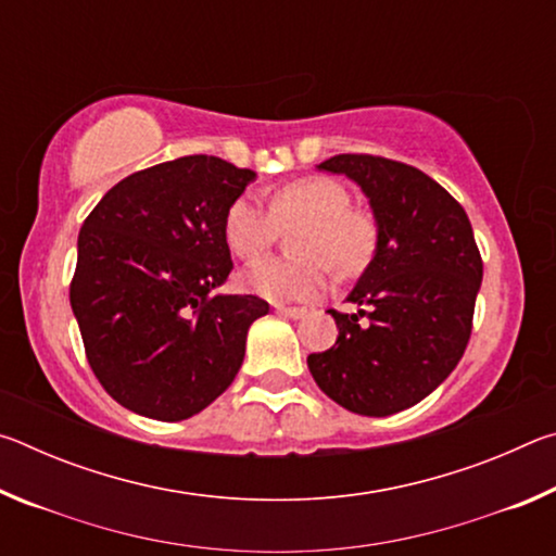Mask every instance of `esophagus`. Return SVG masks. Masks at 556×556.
Masks as SVG:
<instances>
[{"mask_svg": "<svg viewBox=\"0 0 556 556\" xmlns=\"http://www.w3.org/2000/svg\"><path fill=\"white\" fill-rule=\"evenodd\" d=\"M275 312L279 316H287V318H304L306 316V308L304 306H281V304H277Z\"/></svg>", "mask_w": 556, "mask_h": 556, "instance_id": "34e87169", "label": "esophagus"}]
</instances>
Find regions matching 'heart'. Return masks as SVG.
<instances>
[{"mask_svg":"<svg viewBox=\"0 0 556 556\" xmlns=\"http://www.w3.org/2000/svg\"><path fill=\"white\" fill-rule=\"evenodd\" d=\"M351 193L326 176H306L281 186L267 208L242 193L225 213V242L242 260H260L281 228L304 225L294 238V260H265L244 269L242 285L269 301H301L321 294L331 265L338 275H357L368 265L378 230L368 213L351 208Z\"/></svg>","mask_w":556,"mask_h":556,"instance_id":"b5f03b06","label":"heart"}]
</instances>
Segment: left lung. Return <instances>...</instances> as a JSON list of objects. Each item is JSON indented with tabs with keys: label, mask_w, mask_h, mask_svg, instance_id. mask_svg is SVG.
Masks as SVG:
<instances>
[{
	"label": "left lung",
	"mask_w": 556,
	"mask_h": 556,
	"mask_svg": "<svg viewBox=\"0 0 556 556\" xmlns=\"http://www.w3.org/2000/svg\"><path fill=\"white\" fill-rule=\"evenodd\" d=\"M343 174L370 203L378 242L345 301L328 312L338 338L306 357L328 397L363 417L421 402L456 368L470 338L483 279L466 211L419 168L370 154H338L316 166Z\"/></svg>",
	"instance_id": "8db88e82"
}]
</instances>
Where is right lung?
Masks as SVG:
<instances>
[{"label": "right lung", "instance_id": "1", "mask_svg": "<svg viewBox=\"0 0 556 556\" xmlns=\"http://www.w3.org/2000/svg\"><path fill=\"white\" fill-rule=\"evenodd\" d=\"M255 178L181 156L122 178L83 223L71 308L92 372L129 412L188 419L238 375L269 304L218 291L232 269L223 225Z\"/></svg>", "mask_w": 556, "mask_h": 556}]
</instances>
